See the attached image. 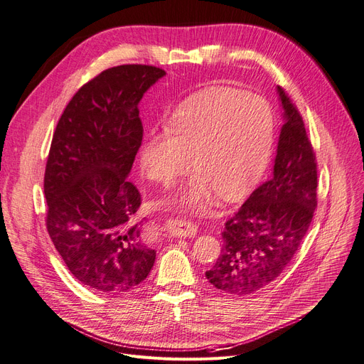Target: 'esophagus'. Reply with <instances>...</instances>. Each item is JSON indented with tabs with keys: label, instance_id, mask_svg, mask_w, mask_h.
I'll return each mask as SVG.
<instances>
[{
	"label": "esophagus",
	"instance_id": "obj_1",
	"mask_svg": "<svg viewBox=\"0 0 364 364\" xmlns=\"http://www.w3.org/2000/svg\"><path fill=\"white\" fill-rule=\"evenodd\" d=\"M167 229L170 232H173L178 237H185V238H192L196 237L198 232V226L186 219H178V220H172L167 225Z\"/></svg>",
	"mask_w": 364,
	"mask_h": 364
}]
</instances>
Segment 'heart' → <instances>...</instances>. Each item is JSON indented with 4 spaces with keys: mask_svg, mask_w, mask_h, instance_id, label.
<instances>
[{
    "mask_svg": "<svg viewBox=\"0 0 364 364\" xmlns=\"http://www.w3.org/2000/svg\"><path fill=\"white\" fill-rule=\"evenodd\" d=\"M273 142V116L267 101L232 88H210L189 97L170 120V132H153L142 146L148 179L172 185L191 168L181 203L204 210L220 196L240 198L267 166Z\"/></svg>",
    "mask_w": 364,
    "mask_h": 364,
    "instance_id": "heart-1",
    "label": "heart"
}]
</instances>
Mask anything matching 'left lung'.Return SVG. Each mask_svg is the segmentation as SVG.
Listing matches in <instances>:
<instances>
[{
    "mask_svg": "<svg viewBox=\"0 0 364 364\" xmlns=\"http://www.w3.org/2000/svg\"><path fill=\"white\" fill-rule=\"evenodd\" d=\"M285 123L273 176L225 223L218 262L208 282L232 295H248L272 284L300 248L317 205V163L303 117L277 87Z\"/></svg>",
    "mask_w": 364,
    "mask_h": 364,
    "instance_id": "left-lung-1",
    "label": "left lung"
}]
</instances>
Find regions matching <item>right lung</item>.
<instances>
[{
    "label": "right lung",
    "mask_w": 364,
    "mask_h": 364,
    "mask_svg": "<svg viewBox=\"0 0 364 364\" xmlns=\"http://www.w3.org/2000/svg\"><path fill=\"white\" fill-rule=\"evenodd\" d=\"M164 75L148 64L101 72L73 95L53 135L47 230L70 273L102 294L135 289L156 262L134 222L142 200L127 175L142 144L138 104Z\"/></svg>",
    "instance_id": "1"
}]
</instances>
